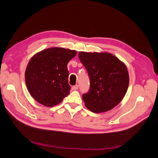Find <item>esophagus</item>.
I'll use <instances>...</instances> for the list:
<instances>
[{
  "mask_svg": "<svg viewBox=\"0 0 158 158\" xmlns=\"http://www.w3.org/2000/svg\"><path fill=\"white\" fill-rule=\"evenodd\" d=\"M78 89V85H73V87H72V89L73 90H76Z\"/></svg>",
  "mask_w": 158,
  "mask_h": 158,
  "instance_id": "obj_1",
  "label": "esophagus"
}]
</instances>
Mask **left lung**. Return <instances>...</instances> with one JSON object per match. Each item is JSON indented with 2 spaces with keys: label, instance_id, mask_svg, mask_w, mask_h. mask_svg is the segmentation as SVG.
Returning <instances> with one entry per match:
<instances>
[{
  "label": "left lung",
  "instance_id": "8db88e82",
  "mask_svg": "<svg viewBox=\"0 0 158 158\" xmlns=\"http://www.w3.org/2000/svg\"><path fill=\"white\" fill-rule=\"evenodd\" d=\"M79 59L90 80L82 95L85 106L94 113L106 112L117 106L127 93L129 76L126 65L109 52H79Z\"/></svg>",
  "mask_w": 158,
  "mask_h": 158
}]
</instances>
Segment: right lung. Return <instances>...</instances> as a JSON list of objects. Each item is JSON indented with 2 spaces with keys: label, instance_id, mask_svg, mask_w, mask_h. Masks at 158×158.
<instances>
[{
  "label": "right lung",
  "instance_id": "add662e5",
  "mask_svg": "<svg viewBox=\"0 0 158 158\" xmlns=\"http://www.w3.org/2000/svg\"><path fill=\"white\" fill-rule=\"evenodd\" d=\"M76 53L74 50L52 47L37 52L30 59L25 72L26 84L38 103L53 107L69 94L67 64Z\"/></svg>",
  "mask_w": 158,
  "mask_h": 158
}]
</instances>
